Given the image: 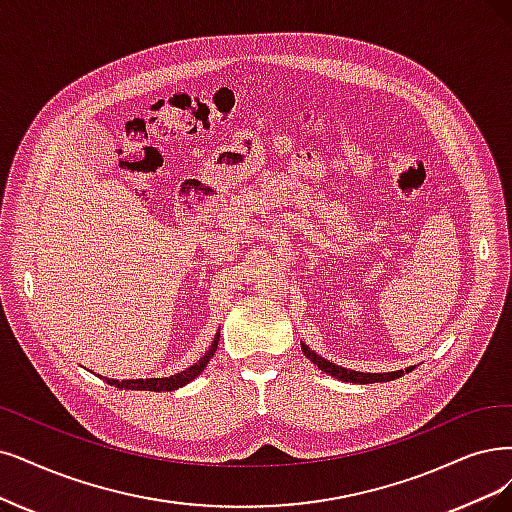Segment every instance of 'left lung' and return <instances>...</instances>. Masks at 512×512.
I'll list each match as a JSON object with an SVG mask.
<instances>
[{
    "mask_svg": "<svg viewBox=\"0 0 512 512\" xmlns=\"http://www.w3.org/2000/svg\"><path fill=\"white\" fill-rule=\"evenodd\" d=\"M301 350H304V354L310 358V361H312L318 369H323L325 373H329V375L337 377V380H342V382H352V384L390 382V380H396V377H401L405 371H407V373L411 371V367H409V369H405V371H392V373H358V371H348V369L339 367V365H335V363L325 361L323 356H318L316 352H312L306 344H301Z\"/></svg>",
    "mask_w": 512,
    "mask_h": 512,
    "instance_id": "obj_1",
    "label": "left lung"
}]
</instances>
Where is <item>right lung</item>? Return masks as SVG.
I'll use <instances>...</instances> for the list:
<instances>
[{"label":"right lung","instance_id":"obj_1","mask_svg":"<svg viewBox=\"0 0 512 512\" xmlns=\"http://www.w3.org/2000/svg\"><path fill=\"white\" fill-rule=\"evenodd\" d=\"M217 344H219V333L215 335L211 348L206 350V354L200 358V361L194 363L189 369L177 373V375H170V377H149V380H122V382H120V380H107V377H105V382H107L109 386L126 388V390H151V392H170V390H177V388H181V386L192 382L194 377H198V375L204 371V367L208 365V361H211V358H213L215 352H217Z\"/></svg>","mask_w":512,"mask_h":512}]
</instances>
